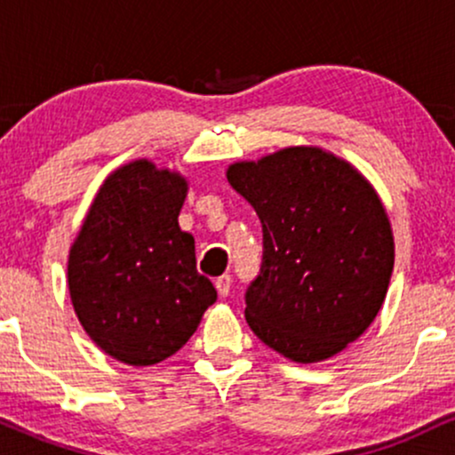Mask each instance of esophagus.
Here are the masks:
<instances>
[{
    "instance_id": "1",
    "label": "esophagus",
    "mask_w": 455,
    "mask_h": 455,
    "mask_svg": "<svg viewBox=\"0 0 455 455\" xmlns=\"http://www.w3.org/2000/svg\"><path fill=\"white\" fill-rule=\"evenodd\" d=\"M231 282H233L231 275L224 274V275H220V278H216V282H213V284H216L218 293H220L222 297H227L228 291H231Z\"/></svg>"
}]
</instances>
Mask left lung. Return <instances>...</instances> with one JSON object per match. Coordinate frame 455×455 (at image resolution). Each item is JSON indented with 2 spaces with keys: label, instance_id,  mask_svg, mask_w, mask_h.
<instances>
[{
  "label": "left lung",
  "instance_id": "obj_1",
  "mask_svg": "<svg viewBox=\"0 0 455 455\" xmlns=\"http://www.w3.org/2000/svg\"><path fill=\"white\" fill-rule=\"evenodd\" d=\"M257 212L263 263L245 293L260 342L297 363L333 357L372 325L394 271L383 201L357 169L315 145L228 164Z\"/></svg>",
  "mask_w": 455,
  "mask_h": 455
}]
</instances>
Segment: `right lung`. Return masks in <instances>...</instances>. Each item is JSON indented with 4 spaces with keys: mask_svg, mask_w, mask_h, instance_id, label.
<instances>
[{
    "mask_svg": "<svg viewBox=\"0 0 455 455\" xmlns=\"http://www.w3.org/2000/svg\"><path fill=\"white\" fill-rule=\"evenodd\" d=\"M188 180L139 158L104 180L68 254V291L87 336L128 365L180 351L216 301L180 228Z\"/></svg>",
    "mask_w": 455,
    "mask_h": 455,
    "instance_id": "right-lung-1",
    "label": "right lung"
}]
</instances>
